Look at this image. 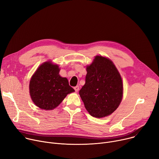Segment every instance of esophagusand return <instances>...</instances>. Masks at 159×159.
Here are the masks:
<instances>
[{
	"mask_svg": "<svg viewBox=\"0 0 159 159\" xmlns=\"http://www.w3.org/2000/svg\"><path fill=\"white\" fill-rule=\"evenodd\" d=\"M74 89H75V91L76 92H78L79 90V86H75V87H74Z\"/></svg>",
	"mask_w": 159,
	"mask_h": 159,
	"instance_id": "obj_1",
	"label": "esophagus"
}]
</instances>
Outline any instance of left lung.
Wrapping results in <instances>:
<instances>
[{
	"label": "left lung",
	"instance_id": "left-lung-1",
	"mask_svg": "<svg viewBox=\"0 0 159 159\" xmlns=\"http://www.w3.org/2000/svg\"><path fill=\"white\" fill-rule=\"evenodd\" d=\"M86 83L79 91L84 106L91 116L103 118L111 114L123 97V82L109 59L97 56L86 67Z\"/></svg>",
	"mask_w": 159,
	"mask_h": 159
}]
</instances>
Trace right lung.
I'll return each instance as SVG.
<instances>
[{
    "instance_id": "add662e5",
    "label": "right lung",
    "mask_w": 159,
    "mask_h": 159,
    "mask_svg": "<svg viewBox=\"0 0 159 159\" xmlns=\"http://www.w3.org/2000/svg\"><path fill=\"white\" fill-rule=\"evenodd\" d=\"M57 65L45 62L32 76L29 92L32 100L37 107L44 110L57 107L66 95L75 91L65 77L59 75Z\"/></svg>"
}]
</instances>
